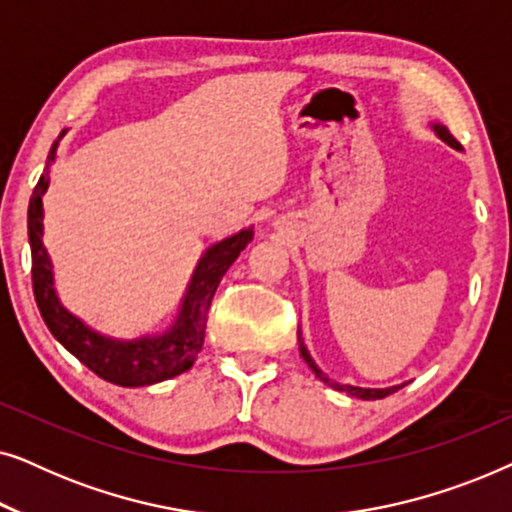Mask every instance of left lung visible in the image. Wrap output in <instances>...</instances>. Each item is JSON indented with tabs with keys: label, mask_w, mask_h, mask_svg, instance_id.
Masks as SVG:
<instances>
[{
	"label": "left lung",
	"mask_w": 512,
	"mask_h": 512,
	"mask_svg": "<svg viewBox=\"0 0 512 512\" xmlns=\"http://www.w3.org/2000/svg\"><path fill=\"white\" fill-rule=\"evenodd\" d=\"M433 130H436V135L443 139V142H447L452 146V149H461V144L457 142V139L452 137V132L445 128V125H440V123H433ZM298 347H300V356H303L305 359V363L307 366L312 368V373L319 377L321 382H326L328 387H333V389H338V391H345V394H349V396H354V398H363V401H377V398H384V396H389V394H394V391H398L401 387H405V384H396V387H387V389H363V387H352V384H340V382H335V380H331V377H328L324 370H321L317 363H314V359L310 356V352H307V347L303 345V338H300V331H298Z\"/></svg>",
	"instance_id": "obj_1"
}]
</instances>
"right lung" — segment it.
Wrapping results in <instances>:
<instances>
[{
    "instance_id": "add662e5",
    "label": "right lung",
    "mask_w": 512,
    "mask_h": 512,
    "mask_svg": "<svg viewBox=\"0 0 512 512\" xmlns=\"http://www.w3.org/2000/svg\"><path fill=\"white\" fill-rule=\"evenodd\" d=\"M55 156H58V142L51 146L46 170L39 177V184L34 186L30 209H27V233H30L32 247V289L48 331L83 366H88L97 377L118 384V387H149V384L186 373L195 363V356L200 354L202 342H205L207 312L216 286L221 284V277L235 263L240 251L251 242L254 230H240L237 235L216 242L202 254L191 284L184 293V300H181L179 317L167 328V333L144 335L137 340L107 338V335L88 328L72 312H67L58 293H55L53 265L46 254L44 240H41L44 237L41 198L48 188V167H51Z\"/></svg>"
}]
</instances>
